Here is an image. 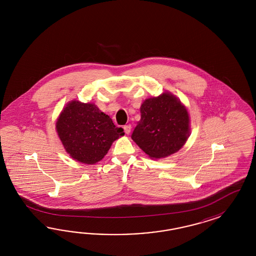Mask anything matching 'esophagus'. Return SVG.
<instances>
[{
    "label": "esophagus",
    "mask_w": 256,
    "mask_h": 256,
    "mask_svg": "<svg viewBox=\"0 0 256 256\" xmlns=\"http://www.w3.org/2000/svg\"><path fill=\"white\" fill-rule=\"evenodd\" d=\"M124 130L126 134H130V130H132V126L130 124H126V126H124Z\"/></svg>",
    "instance_id": "34e87169"
}]
</instances>
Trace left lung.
<instances>
[{
  "label": "left lung",
  "mask_w": 256,
  "mask_h": 256,
  "mask_svg": "<svg viewBox=\"0 0 256 256\" xmlns=\"http://www.w3.org/2000/svg\"><path fill=\"white\" fill-rule=\"evenodd\" d=\"M190 136L186 107L170 93L148 98L140 106V120L132 139L152 158L178 152Z\"/></svg>",
  "instance_id": "obj_1"
}]
</instances>
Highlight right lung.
Here are the masks:
<instances>
[{
  "mask_svg": "<svg viewBox=\"0 0 256 256\" xmlns=\"http://www.w3.org/2000/svg\"><path fill=\"white\" fill-rule=\"evenodd\" d=\"M58 136L72 158L94 164L108 153L112 144L124 135L108 116L93 103L70 102L56 122Z\"/></svg>",
  "mask_w": 256,
  "mask_h": 256,
  "instance_id": "1",
  "label": "right lung"
}]
</instances>
